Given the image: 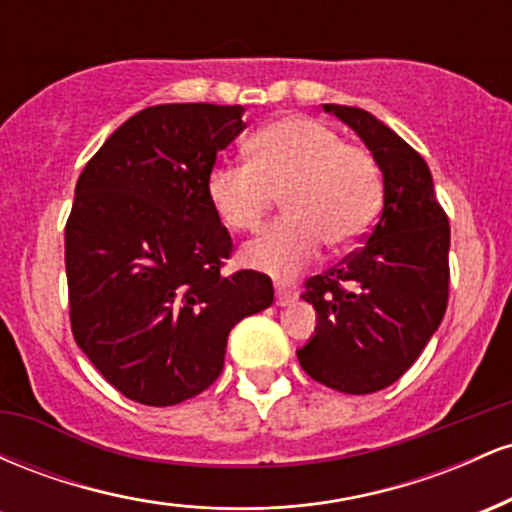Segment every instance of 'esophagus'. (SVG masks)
<instances>
[{"label": "esophagus", "instance_id": "obj_1", "mask_svg": "<svg viewBox=\"0 0 512 512\" xmlns=\"http://www.w3.org/2000/svg\"><path fill=\"white\" fill-rule=\"evenodd\" d=\"M296 301V291L286 286H276V305H291Z\"/></svg>", "mask_w": 512, "mask_h": 512}]
</instances>
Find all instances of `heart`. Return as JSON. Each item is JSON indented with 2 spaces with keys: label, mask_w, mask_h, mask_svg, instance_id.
I'll return each mask as SVG.
<instances>
[{
  "label": "heart",
  "mask_w": 512,
  "mask_h": 512,
  "mask_svg": "<svg viewBox=\"0 0 512 512\" xmlns=\"http://www.w3.org/2000/svg\"><path fill=\"white\" fill-rule=\"evenodd\" d=\"M211 207L233 231H257L284 195L289 214L245 245L248 267L279 279L298 274L322 245L349 250L373 226L383 202L378 163L310 117H281L250 142V161L209 170Z\"/></svg>",
  "instance_id": "b5f03b06"
}]
</instances>
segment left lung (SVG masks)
<instances>
[{
    "label": "left lung",
    "instance_id": "obj_1",
    "mask_svg": "<svg viewBox=\"0 0 512 512\" xmlns=\"http://www.w3.org/2000/svg\"><path fill=\"white\" fill-rule=\"evenodd\" d=\"M349 125L383 173V211L330 272L305 281L317 327L296 351L317 383L370 395L402 378L448 308L450 223L426 161L378 117L351 105H322Z\"/></svg>",
    "mask_w": 512,
    "mask_h": 512
}]
</instances>
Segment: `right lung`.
I'll return each mask as SVG.
<instances>
[{
	"label": "right lung",
	"mask_w": 512,
	"mask_h": 512,
	"mask_svg": "<svg viewBox=\"0 0 512 512\" xmlns=\"http://www.w3.org/2000/svg\"><path fill=\"white\" fill-rule=\"evenodd\" d=\"M243 105L168 103L132 115L76 180L64 228L76 344L117 392L149 407L199 395L228 332L274 303L267 274H221L228 236L207 195Z\"/></svg>",
	"instance_id": "1"
}]
</instances>
